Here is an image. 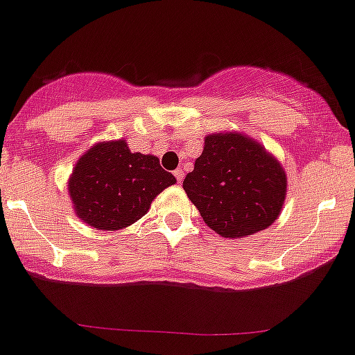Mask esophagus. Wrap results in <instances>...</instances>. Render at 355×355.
<instances>
[{"label": "esophagus", "instance_id": "esophagus-1", "mask_svg": "<svg viewBox=\"0 0 355 355\" xmlns=\"http://www.w3.org/2000/svg\"><path fill=\"white\" fill-rule=\"evenodd\" d=\"M173 175H175V178H177L178 184H180V182L184 180V171H182L180 168H178V170H175V171H173Z\"/></svg>", "mask_w": 355, "mask_h": 355}]
</instances>
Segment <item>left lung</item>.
<instances>
[{
  "label": "left lung",
  "instance_id": "obj_1",
  "mask_svg": "<svg viewBox=\"0 0 355 355\" xmlns=\"http://www.w3.org/2000/svg\"><path fill=\"white\" fill-rule=\"evenodd\" d=\"M184 189L209 229L243 237L272 225L286 192L281 164L241 133L208 135Z\"/></svg>",
  "mask_w": 355,
  "mask_h": 355
}]
</instances>
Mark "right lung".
<instances>
[{
    "mask_svg": "<svg viewBox=\"0 0 355 355\" xmlns=\"http://www.w3.org/2000/svg\"><path fill=\"white\" fill-rule=\"evenodd\" d=\"M175 177L156 156L132 153L125 140L97 144L76 164L69 194L83 222L101 230L135 223Z\"/></svg>",
    "mask_w": 355,
    "mask_h": 355,
    "instance_id": "right-lung-1",
    "label": "right lung"
}]
</instances>
